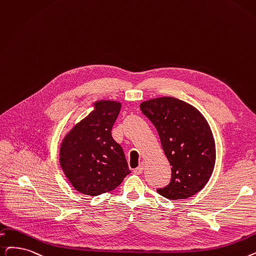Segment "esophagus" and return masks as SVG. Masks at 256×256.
Instances as JSON below:
<instances>
[{"mask_svg":"<svg viewBox=\"0 0 256 256\" xmlns=\"http://www.w3.org/2000/svg\"><path fill=\"white\" fill-rule=\"evenodd\" d=\"M143 170H144V165H143V164H140V165L138 166V168H136L132 172H134L135 174H141L143 172Z\"/></svg>","mask_w":256,"mask_h":256,"instance_id":"1","label":"esophagus"}]
</instances>
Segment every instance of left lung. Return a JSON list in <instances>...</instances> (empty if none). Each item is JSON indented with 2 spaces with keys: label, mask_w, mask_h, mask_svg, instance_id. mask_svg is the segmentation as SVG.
<instances>
[{
  "label": "left lung",
  "mask_w": 256,
  "mask_h": 256,
  "mask_svg": "<svg viewBox=\"0 0 256 256\" xmlns=\"http://www.w3.org/2000/svg\"><path fill=\"white\" fill-rule=\"evenodd\" d=\"M140 108L157 130L172 166L170 182L158 188V194L181 200L198 192L216 164V142L205 117L192 104L174 97L143 102Z\"/></svg>",
  "instance_id": "obj_1"
}]
</instances>
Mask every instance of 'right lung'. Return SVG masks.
I'll return each instance as SVG.
<instances>
[{
	"instance_id": "1",
	"label": "right lung",
	"mask_w": 256,
	"mask_h": 256,
	"mask_svg": "<svg viewBox=\"0 0 256 256\" xmlns=\"http://www.w3.org/2000/svg\"><path fill=\"white\" fill-rule=\"evenodd\" d=\"M94 106L66 135L60 150L66 176L77 192L91 196L115 190L130 172L124 150L110 134L121 104L99 100Z\"/></svg>"
}]
</instances>
